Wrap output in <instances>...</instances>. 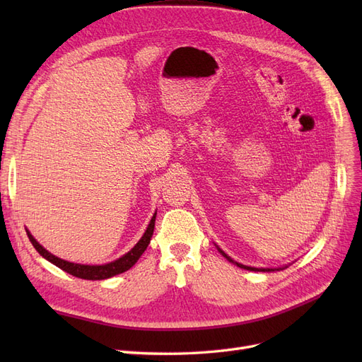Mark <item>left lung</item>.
Segmentation results:
<instances>
[{
	"mask_svg": "<svg viewBox=\"0 0 362 362\" xmlns=\"http://www.w3.org/2000/svg\"><path fill=\"white\" fill-rule=\"evenodd\" d=\"M218 249V247H217ZM218 252H221V254L228 259V261H231V262H234V264H237L238 267H242V269H246V270H254V272H272V270H275V269H257V267H249V266H245V264H240V262H235L234 259H231L229 258L225 252L222 250V249H218ZM276 270H281V269H276Z\"/></svg>",
	"mask_w": 362,
	"mask_h": 362,
	"instance_id": "left-lung-1",
	"label": "left lung"
}]
</instances>
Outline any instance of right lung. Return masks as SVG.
<instances>
[{
    "label": "right lung",
    "instance_id": "obj_1",
    "mask_svg": "<svg viewBox=\"0 0 362 362\" xmlns=\"http://www.w3.org/2000/svg\"><path fill=\"white\" fill-rule=\"evenodd\" d=\"M156 216H157V213L152 216L144 237L139 240V243L133 249H131L128 254H125L124 257H120V258H117L112 262H107V264H103V266H87V264H76V262L64 261V259H62L56 255H52L51 252H48L45 247L40 246L36 242V238L30 234V231H27V235L30 238L31 245L35 246V249L39 252V254L45 259H48L49 262H52L54 266H57L59 269L64 270L66 273H69V275L76 276V278L100 281V279H107V278H112L115 275H119V273H124V272H127L128 269H131L136 264L137 259L140 258V255L146 250V247L151 242V238H152V234H154Z\"/></svg>",
    "mask_w": 362,
    "mask_h": 362
}]
</instances>
